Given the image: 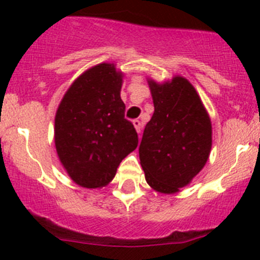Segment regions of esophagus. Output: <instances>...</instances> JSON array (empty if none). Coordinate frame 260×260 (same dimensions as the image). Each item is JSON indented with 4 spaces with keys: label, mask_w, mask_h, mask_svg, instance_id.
<instances>
[{
    "label": "esophagus",
    "mask_w": 260,
    "mask_h": 260,
    "mask_svg": "<svg viewBox=\"0 0 260 260\" xmlns=\"http://www.w3.org/2000/svg\"><path fill=\"white\" fill-rule=\"evenodd\" d=\"M133 123H134V127H135V130H137V133L139 135H141V132H142V122L141 121H139V119H134V121H133Z\"/></svg>",
    "instance_id": "1"
}]
</instances>
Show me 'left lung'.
I'll list each match as a JSON object with an SVG mask.
<instances>
[{"label": "left lung", "instance_id": "1", "mask_svg": "<svg viewBox=\"0 0 260 260\" xmlns=\"http://www.w3.org/2000/svg\"><path fill=\"white\" fill-rule=\"evenodd\" d=\"M155 112L146 125L139 158L147 183L173 194L203 169L212 146L207 110L189 80L174 77L158 84L148 80Z\"/></svg>", "mask_w": 260, "mask_h": 260}]
</instances>
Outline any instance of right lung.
Listing matches in <instances>:
<instances>
[{
  "instance_id": "obj_1",
  "label": "right lung",
  "mask_w": 260,
  "mask_h": 260,
  "mask_svg": "<svg viewBox=\"0 0 260 260\" xmlns=\"http://www.w3.org/2000/svg\"><path fill=\"white\" fill-rule=\"evenodd\" d=\"M122 73L99 63L75 79L54 118L59 161L82 187L96 189L116 176L119 162L137 148L138 134L125 118Z\"/></svg>"
}]
</instances>
